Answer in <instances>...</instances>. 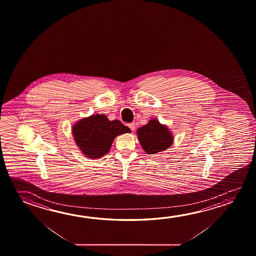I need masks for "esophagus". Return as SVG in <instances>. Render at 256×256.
Returning <instances> with one entry per match:
<instances>
[{
  "instance_id": "esophagus-1",
  "label": "esophagus",
  "mask_w": 256,
  "mask_h": 256,
  "mask_svg": "<svg viewBox=\"0 0 256 256\" xmlns=\"http://www.w3.org/2000/svg\"><path fill=\"white\" fill-rule=\"evenodd\" d=\"M128 126H130V130H132V131L136 130V124H134V122L133 123H130Z\"/></svg>"
}]
</instances>
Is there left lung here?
I'll return each mask as SVG.
<instances>
[{
  "label": "left lung",
  "instance_id": "left-lung-1",
  "mask_svg": "<svg viewBox=\"0 0 256 256\" xmlns=\"http://www.w3.org/2000/svg\"><path fill=\"white\" fill-rule=\"evenodd\" d=\"M138 138L147 154L165 151L173 144V136L168 128L152 118L146 125L139 128Z\"/></svg>",
  "mask_w": 256,
  "mask_h": 256
}]
</instances>
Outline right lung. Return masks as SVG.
Instances as JSON below:
<instances>
[{"mask_svg":"<svg viewBox=\"0 0 256 256\" xmlns=\"http://www.w3.org/2000/svg\"><path fill=\"white\" fill-rule=\"evenodd\" d=\"M130 130L120 120H109L104 114H92L72 126L76 146L88 158L96 159L107 154L114 139Z\"/></svg>","mask_w":256,"mask_h":256,"instance_id":"obj_1","label":"right lung"}]
</instances>
